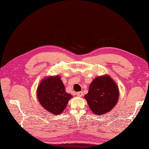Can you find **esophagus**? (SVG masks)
Listing matches in <instances>:
<instances>
[{
    "mask_svg": "<svg viewBox=\"0 0 149 149\" xmlns=\"http://www.w3.org/2000/svg\"><path fill=\"white\" fill-rule=\"evenodd\" d=\"M76 95H77L78 97H82L83 95V91H79L76 93Z\"/></svg>",
    "mask_w": 149,
    "mask_h": 149,
    "instance_id": "esophagus-1",
    "label": "esophagus"
}]
</instances>
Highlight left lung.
Segmentation results:
<instances>
[{
	"mask_svg": "<svg viewBox=\"0 0 149 149\" xmlns=\"http://www.w3.org/2000/svg\"><path fill=\"white\" fill-rule=\"evenodd\" d=\"M119 94L118 85L109 75L106 74L93 81L84 98L94 114L101 116L109 112L116 105Z\"/></svg>",
	"mask_w": 149,
	"mask_h": 149,
	"instance_id": "8db88e82",
	"label": "left lung"
}]
</instances>
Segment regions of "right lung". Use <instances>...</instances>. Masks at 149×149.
Masks as SVG:
<instances>
[{
    "mask_svg": "<svg viewBox=\"0 0 149 149\" xmlns=\"http://www.w3.org/2000/svg\"><path fill=\"white\" fill-rule=\"evenodd\" d=\"M37 95L40 104L54 115L62 113L72 97L70 94L65 91L59 76L44 78L38 86Z\"/></svg>",
    "mask_w": 149,
    "mask_h": 149,
    "instance_id": "1",
    "label": "right lung"
}]
</instances>
